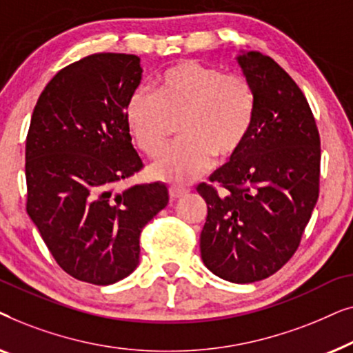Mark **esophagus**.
Instances as JSON below:
<instances>
[{"label": "esophagus", "instance_id": "esophagus-1", "mask_svg": "<svg viewBox=\"0 0 353 353\" xmlns=\"http://www.w3.org/2000/svg\"><path fill=\"white\" fill-rule=\"evenodd\" d=\"M186 192H188L186 188H181V186H170V190H168L170 199H178V197H181L183 194H186Z\"/></svg>", "mask_w": 353, "mask_h": 353}]
</instances>
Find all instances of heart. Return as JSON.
Masks as SVG:
<instances>
[{
    "mask_svg": "<svg viewBox=\"0 0 353 353\" xmlns=\"http://www.w3.org/2000/svg\"><path fill=\"white\" fill-rule=\"evenodd\" d=\"M255 96L248 79L223 74L196 61L162 72L154 94L137 90L127 104L128 130L139 149L156 157L165 149L175 123L183 139L159 157L151 173L168 183H186L239 151L252 127Z\"/></svg>",
    "mask_w": 353,
    "mask_h": 353,
    "instance_id": "b5f03b06",
    "label": "heart"
}]
</instances>
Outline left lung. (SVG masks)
Returning <instances> with one entry per match:
<instances>
[{"label":"left lung","instance_id":"1","mask_svg":"<svg viewBox=\"0 0 353 353\" xmlns=\"http://www.w3.org/2000/svg\"><path fill=\"white\" fill-rule=\"evenodd\" d=\"M252 86V127L239 151L197 186L207 204L201 257L231 283H254L292 257L320 191V133L288 72L259 51L236 56Z\"/></svg>","mask_w":353,"mask_h":353}]
</instances>
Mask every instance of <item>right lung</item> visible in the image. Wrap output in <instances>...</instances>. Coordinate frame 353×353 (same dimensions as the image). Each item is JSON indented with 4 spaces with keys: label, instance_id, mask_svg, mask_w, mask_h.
I'll return each mask as SVG.
<instances>
[{
    "label": "right lung",
    "instance_id": "obj_1",
    "mask_svg": "<svg viewBox=\"0 0 353 353\" xmlns=\"http://www.w3.org/2000/svg\"><path fill=\"white\" fill-rule=\"evenodd\" d=\"M141 77L134 54L67 65L38 98L27 134V214L59 267L98 286L134 272L139 234L168 202L159 181L115 191L143 167L127 123Z\"/></svg>",
    "mask_w": 353,
    "mask_h": 353
}]
</instances>
